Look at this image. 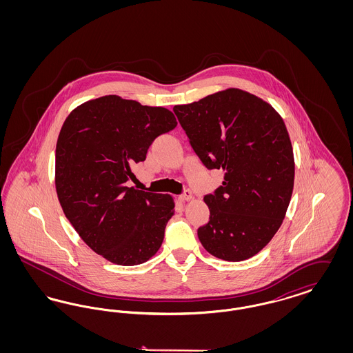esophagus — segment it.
Returning <instances> with one entry per match:
<instances>
[{
	"mask_svg": "<svg viewBox=\"0 0 353 353\" xmlns=\"http://www.w3.org/2000/svg\"><path fill=\"white\" fill-rule=\"evenodd\" d=\"M192 199H193V196H192V192H190L189 189H186V190H184L183 194L179 196V200L183 202L189 201V200H192Z\"/></svg>",
	"mask_w": 353,
	"mask_h": 353,
	"instance_id": "34e87169",
	"label": "esophagus"
}]
</instances>
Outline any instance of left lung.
Instances as JSON below:
<instances>
[{
    "label": "left lung",
    "instance_id": "8db88e82",
    "mask_svg": "<svg viewBox=\"0 0 353 353\" xmlns=\"http://www.w3.org/2000/svg\"><path fill=\"white\" fill-rule=\"evenodd\" d=\"M173 111L202 164L225 173L203 197L210 217L197 230L202 246L228 262L252 258L281 228L292 194L295 164L283 119L238 88Z\"/></svg>",
    "mask_w": 353,
    "mask_h": 353
}]
</instances>
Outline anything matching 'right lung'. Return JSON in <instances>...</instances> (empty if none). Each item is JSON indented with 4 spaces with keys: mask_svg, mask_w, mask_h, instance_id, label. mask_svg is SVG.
<instances>
[{
    "mask_svg": "<svg viewBox=\"0 0 353 353\" xmlns=\"http://www.w3.org/2000/svg\"><path fill=\"white\" fill-rule=\"evenodd\" d=\"M177 125L163 107L107 95L77 107L55 150L58 200L77 233L107 261L144 263L160 249L174 202L128 186L152 141Z\"/></svg>",
    "mask_w": 353,
    "mask_h": 353,
    "instance_id": "add662e5",
    "label": "right lung"
}]
</instances>
